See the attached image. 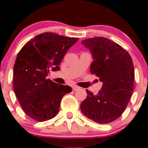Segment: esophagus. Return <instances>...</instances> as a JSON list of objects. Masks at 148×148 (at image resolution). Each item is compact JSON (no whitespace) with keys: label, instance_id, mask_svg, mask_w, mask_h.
Masks as SVG:
<instances>
[{"label":"esophagus","instance_id":"34e87169","mask_svg":"<svg viewBox=\"0 0 148 148\" xmlns=\"http://www.w3.org/2000/svg\"><path fill=\"white\" fill-rule=\"evenodd\" d=\"M79 89V86H72L73 91H77V90H78Z\"/></svg>","mask_w":148,"mask_h":148}]
</instances>
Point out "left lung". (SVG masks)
<instances>
[{
    "label": "left lung",
    "mask_w": 148,
    "mask_h": 148,
    "mask_svg": "<svg viewBox=\"0 0 148 148\" xmlns=\"http://www.w3.org/2000/svg\"><path fill=\"white\" fill-rule=\"evenodd\" d=\"M82 44L89 49L94 59L90 72L103 84L96 95L86 89L87 96L80 105L81 111L94 122L110 123L122 115L132 95V59L122 46L107 38H86Z\"/></svg>",
    "instance_id": "8db88e82"
}]
</instances>
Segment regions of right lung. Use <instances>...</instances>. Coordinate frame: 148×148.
Wrapping results in <instances>:
<instances>
[{
	"mask_svg": "<svg viewBox=\"0 0 148 148\" xmlns=\"http://www.w3.org/2000/svg\"><path fill=\"white\" fill-rule=\"evenodd\" d=\"M79 40L51 32L28 41L18 52L13 67V89L28 117L38 122L52 119L59 112L62 97L72 91L69 86L46 79L51 68L59 70L64 56Z\"/></svg>",
	"mask_w": 148,
	"mask_h": 148,
	"instance_id": "right-lung-1",
	"label": "right lung"
}]
</instances>
